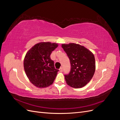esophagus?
Here are the masks:
<instances>
[{"label":"esophagus","instance_id":"34e87169","mask_svg":"<svg viewBox=\"0 0 120 120\" xmlns=\"http://www.w3.org/2000/svg\"><path fill=\"white\" fill-rule=\"evenodd\" d=\"M59 70H60V72H62V71H63V68H62V67L60 68L59 69Z\"/></svg>","mask_w":120,"mask_h":120}]
</instances>
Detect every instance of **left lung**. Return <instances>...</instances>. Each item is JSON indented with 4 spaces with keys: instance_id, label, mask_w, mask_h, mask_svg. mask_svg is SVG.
<instances>
[{
    "instance_id": "left-lung-1",
    "label": "left lung",
    "mask_w": 120,
    "mask_h": 120,
    "mask_svg": "<svg viewBox=\"0 0 120 120\" xmlns=\"http://www.w3.org/2000/svg\"><path fill=\"white\" fill-rule=\"evenodd\" d=\"M61 46L70 60L71 70L64 75L67 84L74 88H81L91 80L96 70L94 54L82 45L75 43L62 44Z\"/></svg>"
}]
</instances>
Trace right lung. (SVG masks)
Returning <instances> with one entry per match:
<instances>
[{"label": "right lung", "instance_id": "1", "mask_svg": "<svg viewBox=\"0 0 120 120\" xmlns=\"http://www.w3.org/2000/svg\"><path fill=\"white\" fill-rule=\"evenodd\" d=\"M56 43L41 42L35 45L25 54L24 69L30 81L39 88L52 84L59 70L54 68L50 54L58 46Z\"/></svg>", "mask_w": 120, "mask_h": 120}]
</instances>
